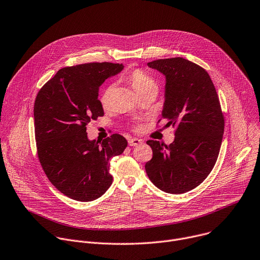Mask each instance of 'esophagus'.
I'll return each mask as SVG.
<instances>
[{"label":"esophagus","mask_w":260,"mask_h":260,"mask_svg":"<svg viewBox=\"0 0 260 260\" xmlns=\"http://www.w3.org/2000/svg\"><path fill=\"white\" fill-rule=\"evenodd\" d=\"M141 142H142V141H141L140 139H138V138H131V139L128 140V143H129V145H131V146L139 145Z\"/></svg>","instance_id":"34e87169"}]
</instances>
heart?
I'll return each mask as SVG.
<instances>
[{"label": "heart", "mask_w": 260, "mask_h": 260, "mask_svg": "<svg viewBox=\"0 0 260 260\" xmlns=\"http://www.w3.org/2000/svg\"><path fill=\"white\" fill-rule=\"evenodd\" d=\"M126 80L137 94H139L145 90H148V89L158 90L157 82H155L145 72H143L142 70H139V69H135V70H132L131 72H129L128 75L126 76ZM113 89H114V86L112 84L106 86L99 96V102L103 109L108 108L110 105ZM137 128H138V126H137Z\"/></svg>", "instance_id": "heart-1"}]
</instances>
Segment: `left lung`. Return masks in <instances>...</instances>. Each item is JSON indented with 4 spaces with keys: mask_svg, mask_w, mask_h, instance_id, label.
Returning <instances> with one entry per match:
<instances>
[{
    "mask_svg": "<svg viewBox=\"0 0 260 260\" xmlns=\"http://www.w3.org/2000/svg\"><path fill=\"white\" fill-rule=\"evenodd\" d=\"M147 66L166 76L164 110L158 124L167 120L165 127L175 129V138L169 145L146 141L152 158L145 171L161 190L186 192L207 178L217 161L224 131L219 97L209 74L197 63L172 57Z\"/></svg>",
    "mask_w": 260,
    "mask_h": 260,
    "instance_id": "8db88e82",
    "label": "left lung"
}]
</instances>
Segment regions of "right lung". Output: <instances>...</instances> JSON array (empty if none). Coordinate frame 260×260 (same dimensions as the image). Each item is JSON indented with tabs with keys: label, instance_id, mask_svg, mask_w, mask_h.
I'll return each mask as SVG.
<instances>
[{
	"label": "right lung",
	"instance_id": "obj_1",
	"mask_svg": "<svg viewBox=\"0 0 260 260\" xmlns=\"http://www.w3.org/2000/svg\"><path fill=\"white\" fill-rule=\"evenodd\" d=\"M123 64L89 62L59 70L38 92L35 137L41 166L60 192L81 202L93 201L113 182L110 160L127 147L124 136L90 141L87 125L105 115L98 100L101 84Z\"/></svg>",
	"mask_w": 260,
	"mask_h": 260
}]
</instances>
